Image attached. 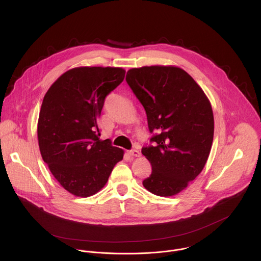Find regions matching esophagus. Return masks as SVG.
<instances>
[{
  "label": "esophagus",
  "mask_w": 261,
  "mask_h": 261,
  "mask_svg": "<svg viewBox=\"0 0 261 261\" xmlns=\"http://www.w3.org/2000/svg\"><path fill=\"white\" fill-rule=\"evenodd\" d=\"M128 154L132 155V156H140L141 153L139 150L137 149H132V150H128Z\"/></svg>",
  "instance_id": "obj_1"
}]
</instances>
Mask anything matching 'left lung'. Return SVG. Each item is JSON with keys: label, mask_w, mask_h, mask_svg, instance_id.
I'll return each instance as SVG.
<instances>
[{"label": "left lung", "mask_w": 261, "mask_h": 261, "mask_svg": "<svg viewBox=\"0 0 261 261\" xmlns=\"http://www.w3.org/2000/svg\"><path fill=\"white\" fill-rule=\"evenodd\" d=\"M125 80L143 105L153 146L142 153L151 165L143 181L154 195L171 197L183 191L203 170L213 143L211 103L197 82L177 66H143Z\"/></svg>", "instance_id": "left-lung-1"}]
</instances>
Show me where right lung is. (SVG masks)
<instances>
[{
	"label": "right lung",
	"mask_w": 261,
	"mask_h": 261,
	"mask_svg": "<svg viewBox=\"0 0 261 261\" xmlns=\"http://www.w3.org/2000/svg\"><path fill=\"white\" fill-rule=\"evenodd\" d=\"M124 75L120 67H76L44 96L37 125L40 152L54 178L74 196L100 191L123 158V149L99 140L96 133L105 99Z\"/></svg>",
	"instance_id": "1"
}]
</instances>
